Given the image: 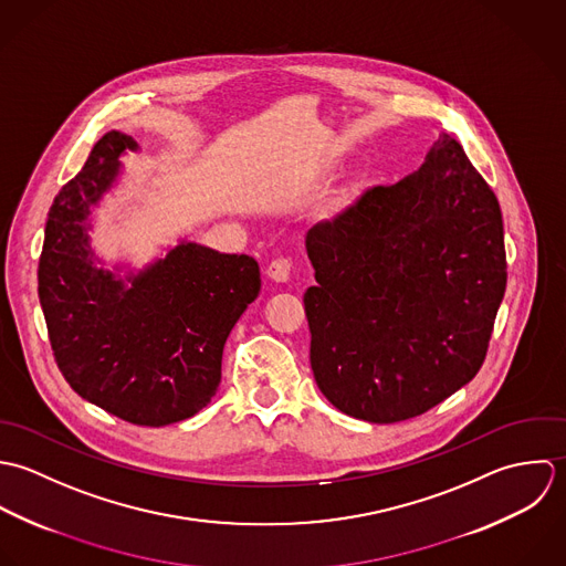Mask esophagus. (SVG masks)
<instances>
[{"instance_id":"34e87169","label":"esophagus","mask_w":566,"mask_h":566,"mask_svg":"<svg viewBox=\"0 0 566 566\" xmlns=\"http://www.w3.org/2000/svg\"><path fill=\"white\" fill-rule=\"evenodd\" d=\"M291 269H293V262L289 258H275L269 269H266V275L275 282H286L291 277Z\"/></svg>"}]
</instances>
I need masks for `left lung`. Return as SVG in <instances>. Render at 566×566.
<instances>
[{
  "label": "left lung",
  "instance_id": "1",
  "mask_svg": "<svg viewBox=\"0 0 566 566\" xmlns=\"http://www.w3.org/2000/svg\"><path fill=\"white\" fill-rule=\"evenodd\" d=\"M311 367L343 413H427L481 369L507 284L496 195L442 135L424 166L306 235Z\"/></svg>",
  "mask_w": 566,
  "mask_h": 566
}]
</instances>
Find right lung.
I'll return each mask as SVG.
<instances>
[{
	"instance_id": "right-lung-1",
	"label": "right lung",
	"mask_w": 566,
	"mask_h": 566,
	"mask_svg": "<svg viewBox=\"0 0 566 566\" xmlns=\"http://www.w3.org/2000/svg\"><path fill=\"white\" fill-rule=\"evenodd\" d=\"M135 142L112 130L92 148L48 214L39 302L67 385L107 413L164 427L199 413L221 382L223 345L260 293L249 255L184 242L124 289L92 266L85 221Z\"/></svg>"
}]
</instances>
